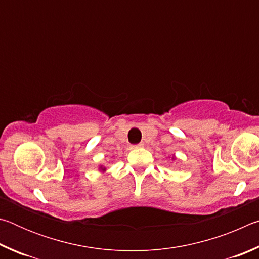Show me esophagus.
Masks as SVG:
<instances>
[{
  "mask_svg": "<svg viewBox=\"0 0 259 259\" xmlns=\"http://www.w3.org/2000/svg\"><path fill=\"white\" fill-rule=\"evenodd\" d=\"M143 145H144V144L140 143V144H137V145H133V146H131V148H138V147H142Z\"/></svg>",
  "mask_w": 259,
  "mask_h": 259,
  "instance_id": "esophagus-1",
  "label": "esophagus"
}]
</instances>
